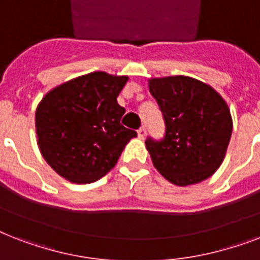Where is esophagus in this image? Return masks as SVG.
Returning a JSON list of instances; mask_svg holds the SVG:
<instances>
[{"mask_svg": "<svg viewBox=\"0 0 260 260\" xmlns=\"http://www.w3.org/2000/svg\"><path fill=\"white\" fill-rule=\"evenodd\" d=\"M146 134H147L146 126H142V128H139V129H138L139 139H144V138H146Z\"/></svg>", "mask_w": 260, "mask_h": 260, "instance_id": "1", "label": "esophagus"}]
</instances>
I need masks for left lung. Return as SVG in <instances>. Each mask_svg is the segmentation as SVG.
Here are the masks:
<instances>
[{"instance_id":"left-lung-1","label":"left lung","mask_w":260,"mask_h":260,"mask_svg":"<svg viewBox=\"0 0 260 260\" xmlns=\"http://www.w3.org/2000/svg\"><path fill=\"white\" fill-rule=\"evenodd\" d=\"M148 87L166 125L163 139L146 140L155 169L177 186L208 179L224 160L232 135L226 102L212 86L183 75L152 78Z\"/></svg>"}]
</instances>
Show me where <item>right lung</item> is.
Instances as JSON below:
<instances>
[{
    "instance_id": "1",
    "label": "right lung",
    "mask_w": 260,
    "mask_h": 260,
    "mask_svg": "<svg viewBox=\"0 0 260 260\" xmlns=\"http://www.w3.org/2000/svg\"><path fill=\"white\" fill-rule=\"evenodd\" d=\"M128 77L104 71L74 78L44 95L35 114L38 144L60 177L90 183L109 173L138 134L121 125L117 97Z\"/></svg>"
}]
</instances>
